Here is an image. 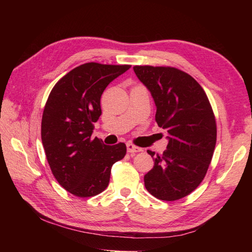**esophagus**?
I'll return each instance as SVG.
<instances>
[{"instance_id": "esophagus-1", "label": "esophagus", "mask_w": 252, "mask_h": 252, "mask_svg": "<svg viewBox=\"0 0 252 252\" xmlns=\"http://www.w3.org/2000/svg\"><path fill=\"white\" fill-rule=\"evenodd\" d=\"M126 148H127V152L132 153V154L143 152V148L138 147V146H135V145H133L132 143H127V144H126Z\"/></svg>"}]
</instances>
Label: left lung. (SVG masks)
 <instances>
[{
  "label": "left lung",
  "instance_id": "left-lung-1",
  "mask_svg": "<svg viewBox=\"0 0 252 252\" xmlns=\"http://www.w3.org/2000/svg\"><path fill=\"white\" fill-rule=\"evenodd\" d=\"M157 107V125L168 132L162 154L147 151L154 168L144 176L146 189L164 201L189 195L202 182L217 143V122L205 91L174 67L134 66Z\"/></svg>",
  "mask_w": 252,
  "mask_h": 252
}]
</instances>
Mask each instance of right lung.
<instances>
[{
  "instance_id": "obj_1",
  "label": "right lung",
  "mask_w": 252,
  "mask_h": 252,
  "mask_svg": "<svg viewBox=\"0 0 252 252\" xmlns=\"http://www.w3.org/2000/svg\"><path fill=\"white\" fill-rule=\"evenodd\" d=\"M130 65L87 63L65 74L52 89L42 115L41 137L47 162L70 194L88 198L108 186L112 164L126 156L125 143L107 146L92 138L101 115L100 96Z\"/></svg>"
}]
</instances>
